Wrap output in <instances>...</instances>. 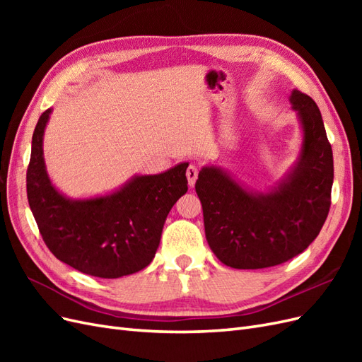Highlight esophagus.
I'll list each match as a JSON object with an SVG mask.
<instances>
[{"label":"esophagus","instance_id":"34e87169","mask_svg":"<svg viewBox=\"0 0 362 362\" xmlns=\"http://www.w3.org/2000/svg\"><path fill=\"white\" fill-rule=\"evenodd\" d=\"M187 180H189V185H194L196 180H198V175H199V169L194 166V164H190V166L187 168Z\"/></svg>","mask_w":362,"mask_h":362}]
</instances>
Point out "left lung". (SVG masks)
Instances as JSON below:
<instances>
[{"mask_svg":"<svg viewBox=\"0 0 362 362\" xmlns=\"http://www.w3.org/2000/svg\"><path fill=\"white\" fill-rule=\"evenodd\" d=\"M303 141L290 177L266 194H252L217 168H204L196 181L205 237L214 255L233 269L282 264L319 235L331 208L334 157L313 98L293 90Z\"/></svg>","mask_w":362,"mask_h":362,"instance_id":"obj_1","label":"left lung"}]
</instances>
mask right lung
Segmentation results:
<instances>
[{
    "instance_id": "obj_1",
    "label": "right lung",
    "mask_w": 362,
    "mask_h": 362,
    "mask_svg": "<svg viewBox=\"0 0 362 362\" xmlns=\"http://www.w3.org/2000/svg\"><path fill=\"white\" fill-rule=\"evenodd\" d=\"M49 113L37 120L27 169V198L43 242L57 259L90 276L115 279L145 269L170 208L187 192L189 164L137 177L103 198L71 201L45 170L42 140Z\"/></svg>"
}]
</instances>
